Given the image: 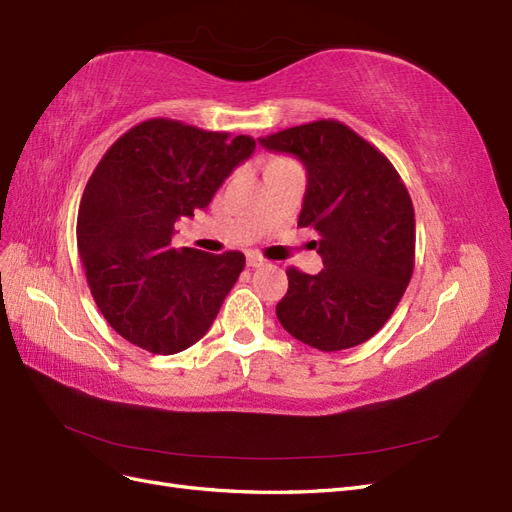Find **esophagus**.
<instances>
[{
	"label": "esophagus",
	"instance_id": "obj_1",
	"mask_svg": "<svg viewBox=\"0 0 512 512\" xmlns=\"http://www.w3.org/2000/svg\"><path fill=\"white\" fill-rule=\"evenodd\" d=\"M265 265H267V260L262 258L260 254H256V252H247V267L256 269V267H265Z\"/></svg>",
	"mask_w": 512,
	"mask_h": 512
}]
</instances>
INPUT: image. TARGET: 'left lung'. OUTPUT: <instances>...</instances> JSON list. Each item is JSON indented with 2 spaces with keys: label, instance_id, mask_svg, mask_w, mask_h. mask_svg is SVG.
<instances>
[{
  "label": "left lung",
  "instance_id": "1",
  "mask_svg": "<svg viewBox=\"0 0 512 512\" xmlns=\"http://www.w3.org/2000/svg\"><path fill=\"white\" fill-rule=\"evenodd\" d=\"M307 170L301 228H314L324 269L290 267L275 314L299 342L322 352L374 337L391 318L414 271V207L389 158L346 123L320 119L258 138Z\"/></svg>",
  "mask_w": 512,
  "mask_h": 512
}]
</instances>
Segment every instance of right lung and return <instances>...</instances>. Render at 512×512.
<instances>
[{"instance_id":"1","label":"right lung","mask_w":512,"mask_h":512,"mask_svg":"<svg viewBox=\"0 0 512 512\" xmlns=\"http://www.w3.org/2000/svg\"><path fill=\"white\" fill-rule=\"evenodd\" d=\"M252 136L147 119L104 153L76 220L87 282L108 324L153 354H177L213 324L245 267L241 252L173 247L175 222L205 209Z\"/></svg>"}]
</instances>
